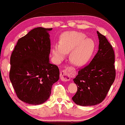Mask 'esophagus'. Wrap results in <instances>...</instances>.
I'll return each mask as SVG.
<instances>
[{
    "label": "esophagus",
    "instance_id": "1",
    "mask_svg": "<svg viewBox=\"0 0 125 125\" xmlns=\"http://www.w3.org/2000/svg\"><path fill=\"white\" fill-rule=\"evenodd\" d=\"M74 74L75 71L74 68L68 67L66 69L62 70L61 72L60 77V79L61 81L64 82L69 81L71 80V77Z\"/></svg>",
    "mask_w": 125,
    "mask_h": 125
}]
</instances>
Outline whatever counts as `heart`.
<instances>
[{"label":"heart","mask_w":125,"mask_h":125,"mask_svg":"<svg viewBox=\"0 0 125 125\" xmlns=\"http://www.w3.org/2000/svg\"><path fill=\"white\" fill-rule=\"evenodd\" d=\"M81 32L68 31L63 33L60 43H55L52 47V54L57 60H61L66 53H70L69 59L73 64L82 66L86 64L92 57L95 49L93 39L86 38Z\"/></svg>","instance_id":"1"}]
</instances>
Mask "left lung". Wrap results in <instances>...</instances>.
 <instances>
[{
  "instance_id": "left-lung-1",
  "label": "left lung",
  "mask_w": 125,
  "mask_h": 125,
  "mask_svg": "<svg viewBox=\"0 0 125 125\" xmlns=\"http://www.w3.org/2000/svg\"><path fill=\"white\" fill-rule=\"evenodd\" d=\"M98 51L88 65L80 69L73 79L77 91L72 97L77 105L93 106L105 98L115 78V54L105 36L97 31Z\"/></svg>"
}]
</instances>
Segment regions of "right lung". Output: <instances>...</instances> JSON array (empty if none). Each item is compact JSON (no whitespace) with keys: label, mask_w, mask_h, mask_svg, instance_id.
Returning <instances> with one entry per match:
<instances>
[{"label":"right lung","mask_w":125,"mask_h":125,"mask_svg":"<svg viewBox=\"0 0 125 125\" xmlns=\"http://www.w3.org/2000/svg\"><path fill=\"white\" fill-rule=\"evenodd\" d=\"M52 30H32L19 39L10 58V79L17 97L31 105L45 102L59 79V68L49 62Z\"/></svg>","instance_id":"right-lung-1"}]
</instances>
